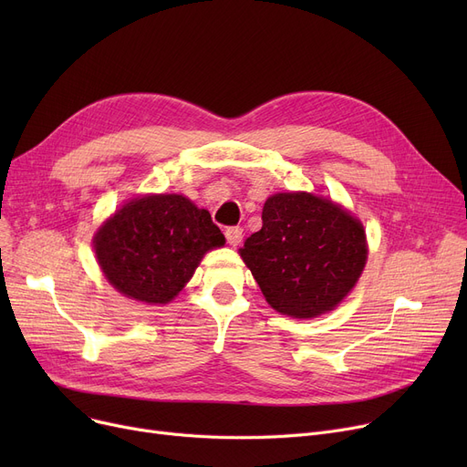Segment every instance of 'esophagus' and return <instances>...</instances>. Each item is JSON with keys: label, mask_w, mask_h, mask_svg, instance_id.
<instances>
[{"label": "esophagus", "mask_w": 467, "mask_h": 467, "mask_svg": "<svg viewBox=\"0 0 467 467\" xmlns=\"http://www.w3.org/2000/svg\"><path fill=\"white\" fill-rule=\"evenodd\" d=\"M225 236H227V242L231 244V246H238V244L242 242V229L240 227H227Z\"/></svg>", "instance_id": "34e87169"}]
</instances>
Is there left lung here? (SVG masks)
I'll list each match as a JSON object with an SVG mask.
<instances>
[{
    "mask_svg": "<svg viewBox=\"0 0 467 467\" xmlns=\"http://www.w3.org/2000/svg\"><path fill=\"white\" fill-rule=\"evenodd\" d=\"M263 227L240 257L266 303L291 317H316L345 299L363 273L361 221L312 192H276L263 206Z\"/></svg>",
    "mask_w": 467,
    "mask_h": 467,
    "instance_id": "left-lung-1",
    "label": "left lung"
}]
</instances>
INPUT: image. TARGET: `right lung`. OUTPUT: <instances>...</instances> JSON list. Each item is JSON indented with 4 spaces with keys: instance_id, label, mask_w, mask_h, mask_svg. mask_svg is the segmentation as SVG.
Wrapping results in <instances>:
<instances>
[{
    "instance_id": "obj_1",
    "label": "right lung",
    "mask_w": 467,
    "mask_h": 467,
    "mask_svg": "<svg viewBox=\"0 0 467 467\" xmlns=\"http://www.w3.org/2000/svg\"><path fill=\"white\" fill-rule=\"evenodd\" d=\"M223 244L210 212L174 192L136 196L94 234L108 282L125 297L150 305L174 299L204 254Z\"/></svg>"
}]
</instances>
